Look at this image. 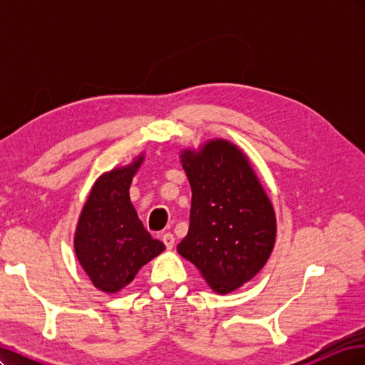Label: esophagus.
<instances>
[{
    "instance_id": "obj_1",
    "label": "esophagus",
    "mask_w": 365,
    "mask_h": 365,
    "mask_svg": "<svg viewBox=\"0 0 365 365\" xmlns=\"http://www.w3.org/2000/svg\"><path fill=\"white\" fill-rule=\"evenodd\" d=\"M163 242H164L165 248H168V250H172V248H173V245H175V237H173V235H172V233H165V235L163 236Z\"/></svg>"
}]
</instances>
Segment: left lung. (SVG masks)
Masks as SVG:
<instances>
[{
  "label": "left lung",
  "mask_w": 365,
  "mask_h": 365,
  "mask_svg": "<svg viewBox=\"0 0 365 365\" xmlns=\"http://www.w3.org/2000/svg\"><path fill=\"white\" fill-rule=\"evenodd\" d=\"M192 187L189 233L178 252L201 271L217 294L251 280L267 263L275 242V213L247 157L225 140L200 152L184 150Z\"/></svg>",
  "instance_id": "1"
}]
</instances>
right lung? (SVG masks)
<instances>
[{
    "instance_id": "obj_1",
    "label": "right lung",
    "mask_w": 365,
    "mask_h": 365,
    "mask_svg": "<svg viewBox=\"0 0 365 365\" xmlns=\"http://www.w3.org/2000/svg\"><path fill=\"white\" fill-rule=\"evenodd\" d=\"M143 155L98 178L79 217L74 250L96 288L114 294L164 250L143 227L129 200V187Z\"/></svg>"
}]
</instances>
